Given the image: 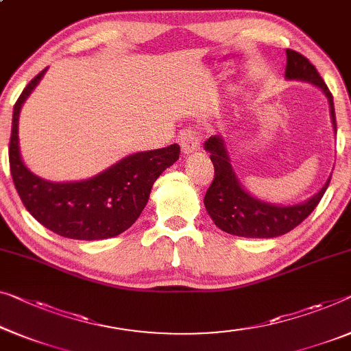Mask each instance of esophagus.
Masks as SVG:
<instances>
[{"mask_svg":"<svg viewBox=\"0 0 351 351\" xmlns=\"http://www.w3.org/2000/svg\"><path fill=\"white\" fill-rule=\"evenodd\" d=\"M178 142H180V146L184 154L195 153V151L200 149V142H198V137L189 129L181 130L180 135H178Z\"/></svg>","mask_w":351,"mask_h":351,"instance_id":"esophagus-1","label":"esophagus"}]
</instances>
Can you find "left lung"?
I'll return each instance as SVG.
<instances>
[{"mask_svg": "<svg viewBox=\"0 0 351 351\" xmlns=\"http://www.w3.org/2000/svg\"><path fill=\"white\" fill-rule=\"evenodd\" d=\"M285 78L289 80L309 82L325 93L331 112L334 130H337L336 113H334L332 94L326 83L318 74L315 66L295 50L287 49ZM205 149L214 165V180L205 195L206 211L216 226L226 233L243 238H276L289 233L300 226L320 203L326 192L331 176L325 186L309 200L293 206H277L261 202L250 195L239 182L237 173L230 164L226 142L221 135H213L205 142Z\"/></svg>", "mask_w": 351, "mask_h": 351, "instance_id": "1", "label": "left lung"}]
</instances>
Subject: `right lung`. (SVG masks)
Listing matches in <instances>:
<instances>
[{"mask_svg": "<svg viewBox=\"0 0 351 351\" xmlns=\"http://www.w3.org/2000/svg\"><path fill=\"white\" fill-rule=\"evenodd\" d=\"M40 71L14 106L9 165L14 186L31 216L45 228L71 239L97 241L123 233L137 221L159 175L180 159V145L130 154L93 178L51 182L26 169L19 146V114L44 77Z\"/></svg>", "mask_w": 351, "mask_h": 351, "instance_id": "add662e5", "label": "right lung"}]
</instances>
